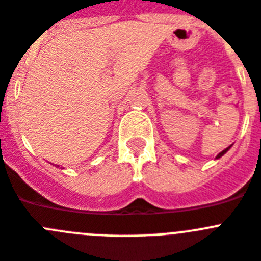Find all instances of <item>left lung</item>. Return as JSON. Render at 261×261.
<instances>
[{"mask_svg":"<svg viewBox=\"0 0 261 261\" xmlns=\"http://www.w3.org/2000/svg\"><path fill=\"white\" fill-rule=\"evenodd\" d=\"M230 147H231V145H230ZM230 147H227L226 149H224V151H222V152H220V153L217 154V157H216V159H220V157H221V156H224V154L226 153L227 151H229V149H230Z\"/></svg>","mask_w":261,"mask_h":261,"instance_id":"8db88e82","label":"left lung"}]
</instances>
